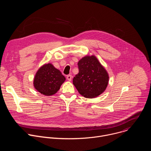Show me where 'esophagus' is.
I'll return each mask as SVG.
<instances>
[{
  "label": "esophagus",
  "mask_w": 151,
  "mask_h": 151,
  "mask_svg": "<svg viewBox=\"0 0 151 151\" xmlns=\"http://www.w3.org/2000/svg\"><path fill=\"white\" fill-rule=\"evenodd\" d=\"M67 79H68V81H70L72 80V76L71 75H68V76H67Z\"/></svg>",
  "instance_id": "obj_1"
}]
</instances>
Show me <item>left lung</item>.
I'll use <instances>...</instances> for the list:
<instances>
[{"instance_id": "obj_1", "label": "left lung", "mask_w": 151, "mask_h": 151, "mask_svg": "<svg viewBox=\"0 0 151 151\" xmlns=\"http://www.w3.org/2000/svg\"><path fill=\"white\" fill-rule=\"evenodd\" d=\"M79 73L73 79V84L79 93L93 99L102 94L109 83V74L95 55H86L78 63Z\"/></svg>"}]
</instances>
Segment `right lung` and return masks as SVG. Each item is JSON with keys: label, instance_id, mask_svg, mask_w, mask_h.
Returning a JSON list of instances; mask_svg holds the SVG:
<instances>
[{"label": "right lung", "instance_id": "right-lung-1", "mask_svg": "<svg viewBox=\"0 0 151 151\" xmlns=\"http://www.w3.org/2000/svg\"><path fill=\"white\" fill-rule=\"evenodd\" d=\"M66 81L61 72L51 63L45 64L37 71L33 80L35 88L47 96L55 94Z\"/></svg>", "mask_w": 151, "mask_h": 151}]
</instances>
